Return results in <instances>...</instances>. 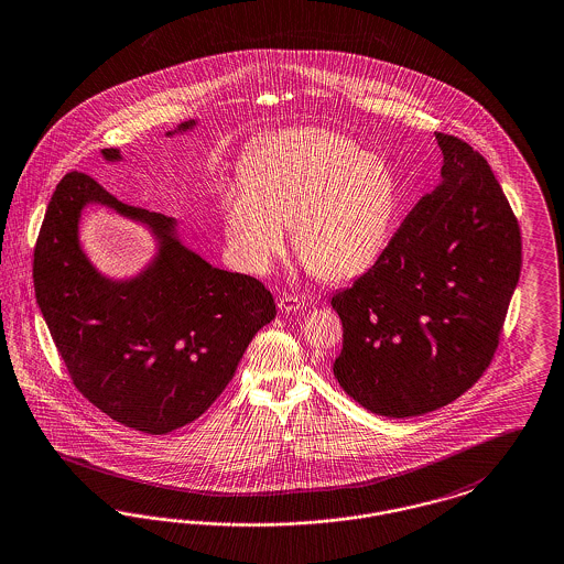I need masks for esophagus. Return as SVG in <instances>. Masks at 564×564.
I'll return each mask as SVG.
<instances>
[{"label": "esophagus", "mask_w": 564, "mask_h": 564, "mask_svg": "<svg viewBox=\"0 0 564 564\" xmlns=\"http://www.w3.org/2000/svg\"><path fill=\"white\" fill-rule=\"evenodd\" d=\"M276 306L281 313H295V311L306 308V300L297 297V295H283V297H279Z\"/></svg>", "instance_id": "34e87169"}]
</instances>
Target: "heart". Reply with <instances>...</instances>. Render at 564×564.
<instances>
[{
	"label": "heart",
	"mask_w": 564,
	"mask_h": 564,
	"mask_svg": "<svg viewBox=\"0 0 564 564\" xmlns=\"http://www.w3.org/2000/svg\"><path fill=\"white\" fill-rule=\"evenodd\" d=\"M401 186L382 158L348 135L300 128L267 135L241 163V182L220 193L226 256L264 276L292 243L329 283L371 271L390 243Z\"/></svg>",
	"instance_id": "b5f03b06"
}]
</instances>
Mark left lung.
Returning <instances> with one entry per match:
<instances>
[{
	"label": "left lung",
	"mask_w": 564,
	"mask_h": 564,
	"mask_svg": "<svg viewBox=\"0 0 564 564\" xmlns=\"http://www.w3.org/2000/svg\"><path fill=\"white\" fill-rule=\"evenodd\" d=\"M436 142L438 186L378 264L332 297L344 327L334 376L388 417L445 406L482 376L519 283V223L489 163L455 135Z\"/></svg>",
	"instance_id": "left-lung-1"
}]
</instances>
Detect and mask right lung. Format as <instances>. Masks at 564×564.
Here are the masks:
<instances>
[{"instance_id":"add662e5","label":"right lung","mask_w":564,"mask_h":564,"mask_svg":"<svg viewBox=\"0 0 564 564\" xmlns=\"http://www.w3.org/2000/svg\"><path fill=\"white\" fill-rule=\"evenodd\" d=\"M197 119L167 135L186 134ZM119 163V149H102ZM107 206L156 241L132 278H109L80 246L83 209ZM40 311L77 390L128 429L165 434L197 420L232 380L251 338L276 311L253 276L223 271L186 248L176 218L117 202L70 172L58 182L33 258Z\"/></svg>"}]
</instances>
